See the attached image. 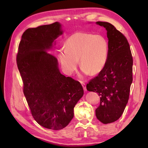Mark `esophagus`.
I'll use <instances>...</instances> for the list:
<instances>
[{"instance_id": "esophagus-1", "label": "esophagus", "mask_w": 148, "mask_h": 148, "mask_svg": "<svg viewBox=\"0 0 148 148\" xmlns=\"http://www.w3.org/2000/svg\"><path fill=\"white\" fill-rule=\"evenodd\" d=\"M81 84H82V87H83L84 91H86L87 89H86V84H85L84 82H81Z\"/></svg>"}]
</instances>
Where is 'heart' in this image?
Instances as JSON below:
<instances>
[{"mask_svg":"<svg viewBox=\"0 0 148 148\" xmlns=\"http://www.w3.org/2000/svg\"><path fill=\"white\" fill-rule=\"evenodd\" d=\"M108 42L100 34L77 32L66 40L64 49L60 50L58 58L62 68L68 74L75 71L77 60L84 73H99L106 64Z\"/></svg>","mask_w":148,"mask_h":148,"instance_id":"obj_1","label":"heart"}]
</instances>
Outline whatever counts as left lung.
<instances>
[{"label": "left lung", "mask_w": 148, "mask_h": 148, "mask_svg": "<svg viewBox=\"0 0 148 148\" xmlns=\"http://www.w3.org/2000/svg\"><path fill=\"white\" fill-rule=\"evenodd\" d=\"M97 24L107 31L108 55L103 69L90 79L86 87L101 97L95 114L100 121L107 124L121 117L128 102L133 60L128 40L121 32L108 22L97 21Z\"/></svg>", "instance_id": "8db88e82"}]
</instances>
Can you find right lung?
<instances>
[{
	"label": "right lung",
	"mask_w": 148,
	"mask_h": 148,
	"mask_svg": "<svg viewBox=\"0 0 148 148\" xmlns=\"http://www.w3.org/2000/svg\"><path fill=\"white\" fill-rule=\"evenodd\" d=\"M62 34L58 22L27 29L16 58L32 116L41 126L52 130L69 125L75 105L84 95L81 84L60 73L57 58L46 51Z\"/></svg>",
	"instance_id": "right-lung-1"
}]
</instances>
